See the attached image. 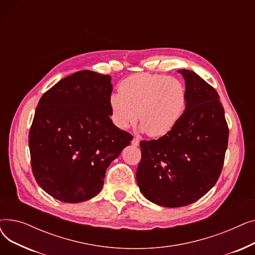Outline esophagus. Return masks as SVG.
I'll use <instances>...</instances> for the list:
<instances>
[{"label":"esophagus","mask_w":255,"mask_h":255,"mask_svg":"<svg viewBox=\"0 0 255 255\" xmlns=\"http://www.w3.org/2000/svg\"><path fill=\"white\" fill-rule=\"evenodd\" d=\"M131 143H132L133 145H135V146H137V145L139 144V138H138V137H133V139H132Z\"/></svg>","instance_id":"esophagus-1"}]
</instances>
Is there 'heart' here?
Instances as JSON below:
<instances>
[{
  "label": "heart",
  "instance_id": "heart-1",
  "mask_svg": "<svg viewBox=\"0 0 255 255\" xmlns=\"http://www.w3.org/2000/svg\"><path fill=\"white\" fill-rule=\"evenodd\" d=\"M120 93L110 97L111 119L126 129L138 120L151 137L167 134L182 117L187 103L186 88L173 76L138 73L124 79Z\"/></svg>",
  "mask_w": 255,
  "mask_h": 255
}]
</instances>
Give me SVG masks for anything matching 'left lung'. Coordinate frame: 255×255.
Masks as SVG:
<instances>
[{
  "instance_id": "1",
  "label": "left lung",
  "mask_w": 255,
  "mask_h": 255,
  "mask_svg": "<svg viewBox=\"0 0 255 255\" xmlns=\"http://www.w3.org/2000/svg\"><path fill=\"white\" fill-rule=\"evenodd\" d=\"M178 72L185 78V112L167 134L140 141L136 169L143 196L167 208L188 206L216 184L229 142V127L216 90L193 71Z\"/></svg>"
}]
</instances>
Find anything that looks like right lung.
I'll return each mask as SVG.
<instances>
[{
	"mask_svg": "<svg viewBox=\"0 0 255 255\" xmlns=\"http://www.w3.org/2000/svg\"><path fill=\"white\" fill-rule=\"evenodd\" d=\"M110 75L83 70L46 91L29 133L33 175L61 202L80 203L97 195L106 168L132 135L111 120Z\"/></svg>",
	"mask_w": 255,
	"mask_h": 255,
	"instance_id": "1",
	"label": "right lung"
}]
</instances>
